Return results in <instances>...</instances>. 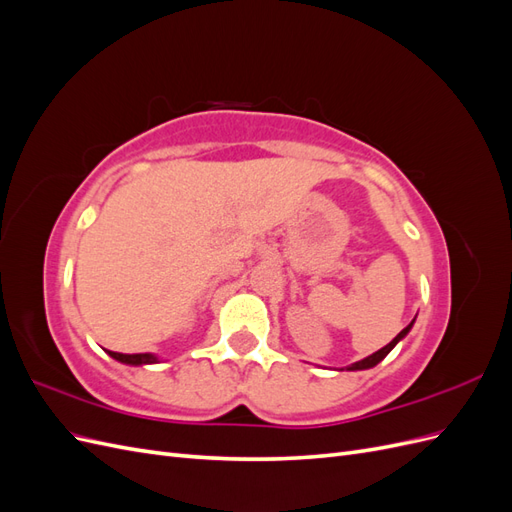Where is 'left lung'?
<instances>
[{"label": "left lung", "mask_w": 512, "mask_h": 512, "mask_svg": "<svg viewBox=\"0 0 512 512\" xmlns=\"http://www.w3.org/2000/svg\"><path fill=\"white\" fill-rule=\"evenodd\" d=\"M412 324H414V320H412V322L408 324V327H406L404 331H401V333H399V335H397V337L393 339V342H391V344H386V346H384V348H380L378 352H374V354H369V356H367V359H363V361H356V363L348 365V369H350V371H356V369H369V367H376V365H378V363H380V361L384 359V356H386V354H389V352H391V350H393V348H395V346H397V344L401 342V339H404V337H406V335L410 333V329H412Z\"/></svg>", "instance_id": "8db88e82"}]
</instances>
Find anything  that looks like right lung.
<instances>
[{"instance_id": "add662e5", "label": "right lung", "mask_w": 512, "mask_h": 512, "mask_svg": "<svg viewBox=\"0 0 512 512\" xmlns=\"http://www.w3.org/2000/svg\"><path fill=\"white\" fill-rule=\"evenodd\" d=\"M108 354L113 356L115 361L126 363V365H149V363H158V356H153L149 352H141V354H121V352H111Z\"/></svg>"}]
</instances>
